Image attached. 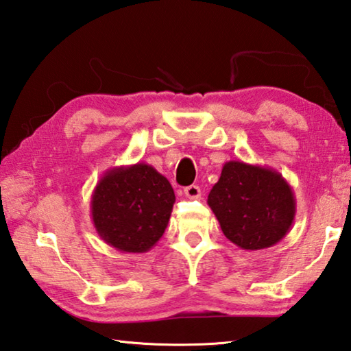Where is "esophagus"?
Wrapping results in <instances>:
<instances>
[{
	"label": "esophagus",
	"instance_id": "esophagus-1",
	"mask_svg": "<svg viewBox=\"0 0 351 351\" xmlns=\"http://www.w3.org/2000/svg\"><path fill=\"white\" fill-rule=\"evenodd\" d=\"M184 195L190 197V199H196V197L201 196V189L197 186H189L184 189Z\"/></svg>",
	"mask_w": 351,
	"mask_h": 351
}]
</instances>
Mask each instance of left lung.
Returning <instances> with one entry per match:
<instances>
[{
	"label": "left lung",
	"mask_w": 351,
	"mask_h": 351,
	"mask_svg": "<svg viewBox=\"0 0 351 351\" xmlns=\"http://www.w3.org/2000/svg\"><path fill=\"white\" fill-rule=\"evenodd\" d=\"M207 204L226 238L252 252L278 244L296 215L295 193L279 171L242 161L222 165Z\"/></svg>",
	"instance_id": "obj_1"
}]
</instances>
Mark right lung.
I'll list each match as a JSON object with an SVG mask.
<instances>
[{
    "mask_svg": "<svg viewBox=\"0 0 351 351\" xmlns=\"http://www.w3.org/2000/svg\"><path fill=\"white\" fill-rule=\"evenodd\" d=\"M175 192L169 180L145 162L119 165L99 178L90 201L95 230L124 253H145L167 228Z\"/></svg>",
    "mask_w": 351,
    "mask_h": 351,
    "instance_id": "right-lung-1",
    "label": "right lung"
}]
</instances>
